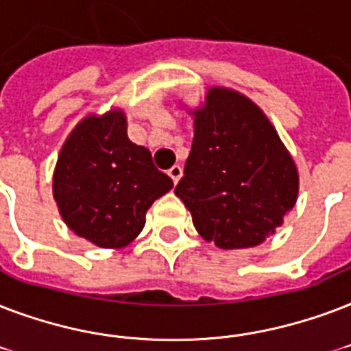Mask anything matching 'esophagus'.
I'll use <instances>...</instances> for the list:
<instances>
[{"label": "esophagus", "instance_id": "1", "mask_svg": "<svg viewBox=\"0 0 351 351\" xmlns=\"http://www.w3.org/2000/svg\"><path fill=\"white\" fill-rule=\"evenodd\" d=\"M168 176L172 178L173 183H178L179 179H181V176H183V168L179 167V165H173V167L168 170Z\"/></svg>", "mask_w": 351, "mask_h": 351}]
</instances>
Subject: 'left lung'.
<instances>
[{
	"label": "left lung",
	"mask_w": 351,
	"mask_h": 351,
	"mask_svg": "<svg viewBox=\"0 0 351 351\" xmlns=\"http://www.w3.org/2000/svg\"><path fill=\"white\" fill-rule=\"evenodd\" d=\"M192 150L176 195L203 240L249 249L282 227L298 197V170L267 115L249 97L206 88L190 110Z\"/></svg>",
	"instance_id": "8db88e82"
}]
</instances>
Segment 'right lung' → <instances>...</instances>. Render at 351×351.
<instances>
[{
    "label": "right lung",
    "mask_w": 351,
    "mask_h": 351,
    "mask_svg": "<svg viewBox=\"0 0 351 351\" xmlns=\"http://www.w3.org/2000/svg\"><path fill=\"white\" fill-rule=\"evenodd\" d=\"M152 154L128 138L121 108L89 113L67 135L53 173V197L64 223L102 249L130 245L146 213L172 189Z\"/></svg>",
    "instance_id": "1"
}]
</instances>
